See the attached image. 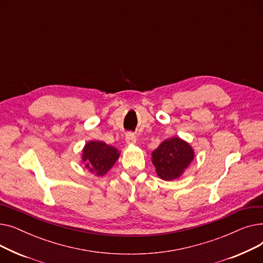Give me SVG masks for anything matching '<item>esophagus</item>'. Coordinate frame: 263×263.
<instances>
[{
    "instance_id": "34e87169",
    "label": "esophagus",
    "mask_w": 263,
    "mask_h": 263,
    "mask_svg": "<svg viewBox=\"0 0 263 263\" xmlns=\"http://www.w3.org/2000/svg\"><path fill=\"white\" fill-rule=\"evenodd\" d=\"M126 141L128 144H134L136 142V136L132 132H128L126 134Z\"/></svg>"
}]
</instances>
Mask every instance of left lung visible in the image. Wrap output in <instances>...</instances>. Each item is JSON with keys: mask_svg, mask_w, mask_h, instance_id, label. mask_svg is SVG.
<instances>
[{"mask_svg": "<svg viewBox=\"0 0 263 263\" xmlns=\"http://www.w3.org/2000/svg\"><path fill=\"white\" fill-rule=\"evenodd\" d=\"M194 159L192 147L179 137L164 141L153 153V164L158 176L163 180H174Z\"/></svg>", "mask_w": 263, "mask_h": 263, "instance_id": "obj_1", "label": "left lung"}]
</instances>
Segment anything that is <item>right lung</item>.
<instances>
[{
    "mask_svg": "<svg viewBox=\"0 0 263 263\" xmlns=\"http://www.w3.org/2000/svg\"><path fill=\"white\" fill-rule=\"evenodd\" d=\"M119 157L118 150L103 142H89L83 150V161L86 167L98 176H103Z\"/></svg>",
    "mask_w": 263,
    "mask_h": 263,
    "instance_id": "obj_1",
    "label": "right lung"
}]
</instances>
